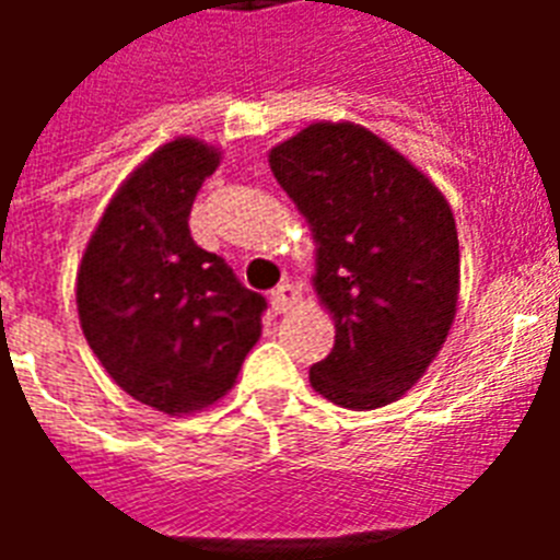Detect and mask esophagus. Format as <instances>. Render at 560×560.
Returning <instances> with one entry per match:
<instances>
[{"mask_svg": "<svg viewBox=\"0 0 560 560\" xmlns=\"http://www.w3.org/2000/svg\"><path fill=\"white\" fill-rule=\"evenodd\" d=\"M270 302H272V311H276V314H290V311H293V307L302 302V290H299L296 284L284 281V284H279V288L272 290Z\"/></svg>", "mask_w": 560, "mask_h": 560, "instance_id": "1", "label": "esophagus"}]
</instances>
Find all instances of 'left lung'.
I'll return each mask as SVG.
<instances>
[{"mask_svg": "<svg viewBox=\"0 0 560 560\" xmlns=\"http://www.w3.org/2000/svg\"><path fill=\"white\" fill-rule=\"evenodd\" d=\"M270 168L311 226L314 290L337 328L311 386L340 407H386L424 377L456 316L451 202L354 121L307 125L272 148Z\"/></svg>", "mask_w": 560, "mask_h": 560, "instance_id": "left-lung-1", "label": "left lung"}]
</instances>
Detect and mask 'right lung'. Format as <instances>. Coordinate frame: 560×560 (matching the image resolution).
<instances>
[{
    "instance_id": "add662e5",
    "label": "right lung",
    "mask_w": 560,
    "mask_h": 560,
    "mask_svg": "<svg viewBox=\"0 0 560 560\" xmlns=\"http://www.w3.org/2000/svg\"><path fill=\"white\" fill-rule=\"evenodd\" d=\"M220 148L177 136L118 186L83 249L74 302L113 381L165 416L218 404L261 337V293L194 244L191 202Z\"/></svg>"
}]
</instances>
